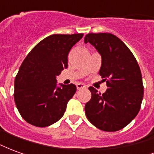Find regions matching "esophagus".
I'll return each instance as SVG.
<instances>
[{
  "mask_svg": "<svg viewBox=\"0 0 154 154\" xmlns=\"http://www.w3.org/2000/svg\"><path fill=\"white\" fill-rule=\"evenodd\" d=\"M77 90H81V89H84L86 88V85L83 83H77Z\"/></svg>",
  "mask_w": 154,
  "mask_h": 154,
  "instance_id": "34e87169",
  "label": "esophagus"
}]
</instances>
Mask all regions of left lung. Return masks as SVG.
Masks as SVG:
<instances>
[{"label":"left lung","instance_id":"1","mask_svg":"<svg viewBox=\"0 0 154 154\" xmlns=\"http://www.w3.org/2000/svg\"><path fill=\"white\" fill-rule=\"evenodd\" d=\"M84 42L101 55L99 74L108 87L103 94L89 87L91 98L85 106L86 116L100 130H119L135 118L141 107L143 85L138 62L129 48L110 33H90Z\"/></svg>","mask_w":154,"mask_h":154}]
</instances>
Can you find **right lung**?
Wrapping results in <instances>:
<instances>
[{"label": "right lung", "instance_id": "obj_1", "mask_svg": "<svg viewBox=\"0 0 154 154\" xmlns=\"http://www.w3.org/2000/svg\"><path fill=\"white\" fill-rule=\"evenodd\" d=\"M83 34L52 35L35 45L15 79L14 99L26 122L47 127L63 117L77 91L74 84L57 87L56 77L67 67V55Z\"/></svg>", "mask_w": 154, "mask_h": 154}]
</instances>
